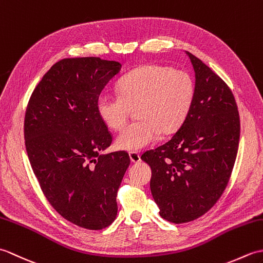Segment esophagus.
<instances>
[{"mask_svg": "<svg viewBox=\"0 0 263 263\" xmlns=\"http://www.w3.org/2000/svg\"><path fill=\"white\" fill-rule=\"evenodd\" d=\"M128 156H130V159L133 163H139L141 160V156L138 152H130L128 153Z\"/></svg>", "mask_w": 263, "mask_h": 263, "instance_id": "obj_1", "label": "esophagus"}]
</instances>
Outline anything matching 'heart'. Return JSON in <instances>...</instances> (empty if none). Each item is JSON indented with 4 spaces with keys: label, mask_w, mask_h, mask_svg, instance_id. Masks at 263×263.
Returning <instances> with one entry per match:
<instances>
[{
    "label": "heart",
    "mask_w": 263,
    "mask_h": 263,
    "mask_svg": "<svg viewBox=\"0 0 263 263\" xmlns=\"http://www.w3.org/2000/svg\"><path fill=\"white\" fill-rule=\"evenodd\" d=\"M119 93L103 92L97 113L104 124L121 131L136 109L137 121L117 137V147L138 152L153 144L159 135H171L187 117L194 100V82L187 72L148 64L122 78Z\"/></svg>",
    "instance_id": "1"
}]
</instances>
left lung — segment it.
<instances>
[{
    "instance_id": "left-lung-1",
    "label": "left lung",
    "mask_w": 263,
    "mask_h": 263,
    "mask_svg": "<svg viewBox=\"0 0 263 263\" xmlns=\"http://www.w3.org/2000/svg\"><path fill=\"white\" fill-rule=\"evenodd\" d=\"M195 92L187 117L171 140L141 159L152 167V190L159 215L174 224L210 210L230 181L239 141V114L231 88L187 52Z\"/></svg>"
}]
</instances>
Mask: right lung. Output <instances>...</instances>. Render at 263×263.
Returning a JSON list of instances; mask_svg holds the SVG:
<instances>
[{"instance_id": "right-lung-1", "label": "right lung", "mask_w": 263, "mask_h": 263, "mask_svg": "<svg viewBox=\"0 0 263 263\" xmlns=\"http://www.w3.org/2000/svg\"><path fill=\"white\" fill-rule=\"evenodd\" d=\"M100 58L63 59L49 69L28 102L24 135L42 191L59 214L86 230L108 227L130 165L126 152L100 155L113 136L97 113V99L121 70Z\"/></svg>"}]
</instances>
